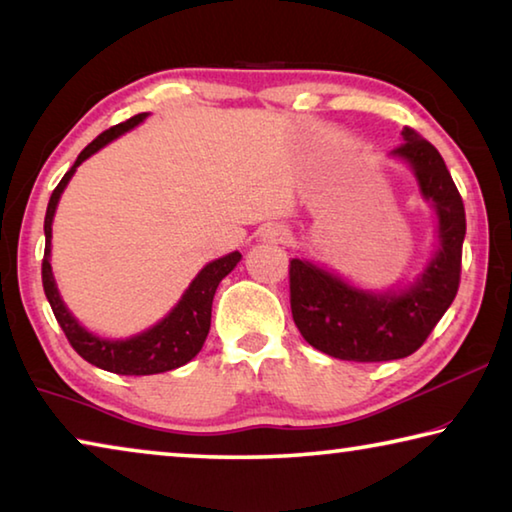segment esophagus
<instances>
[{
  "mask_svg": "<svg viewBox=\"0 0 512 512\" xmlns=\"http://www.w3.org/2000/svg\"><path fill=\"white\" fill-rule=\"evenodd\" d=\"M262 239L271 241V244H284L289 239V230L284 225H266L262 230Z\"/></svg>",
  "mask_w": 512,
  "mask_h": 512,
  "instance_id": "1",
  "label": "esophagus"
}]
</instances>
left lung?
<instances>
[{
  "label": "left lung",
  "mask_w": 512,
  "mask_h": 512,
  "mask_svg": "<svg viewBox=\"0 0 512 512\" xmlns=\"http://www.w3.org/2000/svg\"><path fill=\"white\" fill-rule=\"evenodd\" d=\"M393 155L411 164L422 194L438 212L440 250L409 291L375 296L302 259L289 262L291 314L300 334L334 359L375 363L404 359L429 339L461 284L463 198L436 146L406 126Z\"/></svg>",
  "instance_id": "obj_1"
}]
</instances>
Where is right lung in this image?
Masks as SVG:
<instances>
[{
	"instance_id": "1",
	"label": "right lung",
	"mask_w": 512,
	"mask_h": 512,
	"mask_svg": "<svg viewBox=\"0 0 512 512\" xmlns=\"http://www.w3.org/2000/svg\"><path fill=\"white\" fill-rule=\"evenodd\" d=\"M146 117V112H140L131 119L121 121V124L103 131L97 140H92L85 149L79 153L74 167L69 169L63 180H60L54 194L49 198L47 214H45V257H42V287H45V296L51 305V311L58 320L60 329H63L67 341L72 348L81 354V357L97 366L101 370L115 372V375H158V372H167L173 368L185 366L187 361H192L198 352H201L203 343L210 332V320H212V300L216 287L228 275L232 268L237 266L241 259V253H230L216 262L207 264L201 273L196 275V280L189 284L183 300L178 302L176 309L171 314L151 327L149 332L126 341H106L99 336L90 334L88 329H83L76 318L69 314L63 300L58 296L54 275H51L49 253H51V221H54V212L58 205V198L63 194L65 185L72 178L76 167L90 158L92 153H97L101 146L115 140L117 135L131 131L133 126L140 124Z\"/></svg>"
}]
</instances>
